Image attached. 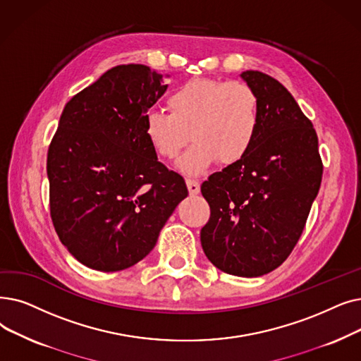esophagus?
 <instances>
[{
	"label": "esophagus",
	"instance_id": "esophagus-1",
	"mask_svg": "<svg viewBox=\"0 0 361 361\" xmlns=\"http://www.w3.org/2000/svg\"><path fill=\"white\" fill-rule=\"evenodd\" d=\"M185 184H187V189H189V193L192 196H196L199 192H200V184L197 180H192V178H187L185 180Z\"/></svg>",
	"mask_w": 361,
	"mask_h": 361
}]
</instances>
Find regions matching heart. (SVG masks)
I'll return each mask as SVG.
<instances>
[{"mask_svg": "<svg viewBox=\"0 0 361 361\" xmlns=\"http://www.w3.org/2000/svg\"><path fill=\"white\" fill-rule=\"evenodd\" d=\"M168 112L150 111L143 133L154 153L177 159L193 146L178 166L189 176L207 171L216 161L233 165L252 147L261 119L257 91L242 81L196 78L177 87L166 99Z\"/></svg>", "mask_w": 361, "mask_h": 361, "instance_id": "b5f03b06", "label": "heart"}]
</instances>
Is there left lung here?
I'll return each instance as SVG.
<instances>
[{
  "instance_id": "left-lung-1",
  "label": "left lung",
  "mask_w": 361,
  "mask_h": 361,
  "mask_svg": "<svg viewBox=\"0 0 361 361\" xmlns=\"http://www.w3.org/2000/svg\"><path fill=\"white\" fill-rule=\"evenodd\" d=\"M242 78L259 97L258 134L243 159L202 184L211 216L200 243L216 269L258 277L283 264L300 240L323 162L316 130L292 94L258 71Z\"/></svg>"
}]
</instances>
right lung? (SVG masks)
Here are the masks:
<instances>
[{
  "label": "right lung",
  "mask_w": 361,
  "mask_h": 361,
  "mask_svg": "<svg viewBox=\"0 0 361 361\" xmlns=\"http://www.w3.org/2000/svg\"><path fill=\"white\" fill-rule=\"evenodd\" d=\"M166 87L145 65H119L61 112L47 154L50 215L60 242L92 270L119 271L142 261L189 195L143 133Z\"/></svg>",
  "instance_id": "right-lung-1"
}]
</instances>
